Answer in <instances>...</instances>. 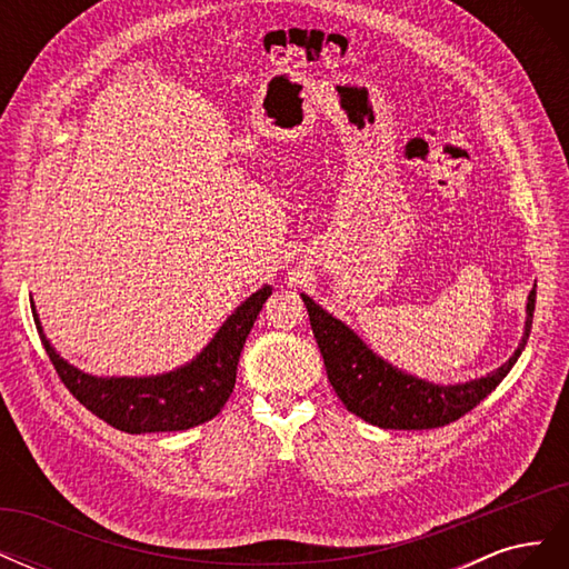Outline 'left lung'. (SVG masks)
<instances>
[{
    "label": "left lung",
    "instance_id": "8db88e82",
    "mask_svg": "<svg viewBox=\"0 0 569 569\" xmlns=\"http://www.w3.org/2000/svg\"><path fill=\"white\" fill-rule=\"evenodd\" d=\"M301 299L308 308V318H311L318 349L325 360L327 380L353 416L385 429H435L456 422L501 385L529 339L537 289L529 291L525 337L508 363L479 380L451 387L425 382L391 368L347 325L325 313L311 297L301 295Z\"/></svg>",
    "mask_w": 569,
    "mask_h": 569
}]
</instances>
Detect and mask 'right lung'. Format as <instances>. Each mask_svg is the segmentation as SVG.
Wrapping results in <instances>:
<instances>
[{
    "instance_id": "add662e5",
    "label": "right lung",
    "mask_w": 569,
    "mask_h": 569,
    "mask_svg": "<svg viewBox=\"0 0 569 569\" xmlns=\"http://www.w3.org/2000/svg\"><path fill=\"white\" fill-rule=\"evenodd\" d=\"M270 287L258 289L220 327L192 363L159 377H92L49 347L40 318L32 306L42 347L54 366L59 380L99 420L128 435L180 432V429L209 422L228 403L237 380L239 353L261 313Z\"/></svg>"
}]
</instances>
